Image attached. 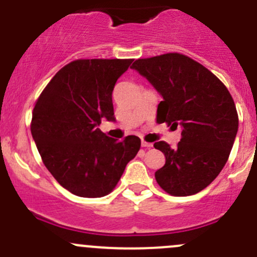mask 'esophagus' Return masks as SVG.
I'll return each instance as SVG.
<instances>
[{"label":"esophagus","instance_id":"1","mask_svg":"<svg viewBox=\"0 0 257 257\" xmlns=\"http://www.w3.org/2000/svg\"><path fill=\"white\" fill-rule=\"evenodd\" d=\"M142 147H143V148H152L153 144L152 143H147V142L142 141Z\"/></svg>","mask_w":257,"mask_h":257}]
</instances>
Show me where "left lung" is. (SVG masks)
I'll use <instances>...</instances> for the list:
<instances>
[{
  "label": "left lung",
  "instance_id": "8db88e82",
  "mask_svg": "<svg viewBox=\"0 0 257 257\" xmlns=\"http://www.w3.org/2000/svg\"><path fill=\"white\" fill-rule=\"evenodd\" d=\"M132 68L163 97L158 123L181 128L177 148L157 142L165 165L155 172L160 188L174 196L199 193L226 164L239 128L236 107L221 80L194 59L167 53L137 59Z\"/></svg>",
  "mask_w": 257,
  "mask_h": 257
}]
</instances>
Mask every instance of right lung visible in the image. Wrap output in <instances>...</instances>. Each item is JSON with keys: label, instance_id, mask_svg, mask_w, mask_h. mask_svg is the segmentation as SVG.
I'll use <instances>...</instances> for the list:
<instances>
[{"label": "right lung", "instance_id": "right-lung-1", "mask_svg": "<svg viewBox=\"0 0 257 257\" xmlns=\"http://www.w3.org/2000/svg\"><path fill=\"white\" fill-rule=\"evenodd\" d=\"M133 59H78L51 79L36 102L31 133L46 168L74 195L100 198L115 188L141 139L116 141L98 126L115 121L112 93Z\"/></svg>", "mask_w": 257, "mask_h": 257}]
</instances>
